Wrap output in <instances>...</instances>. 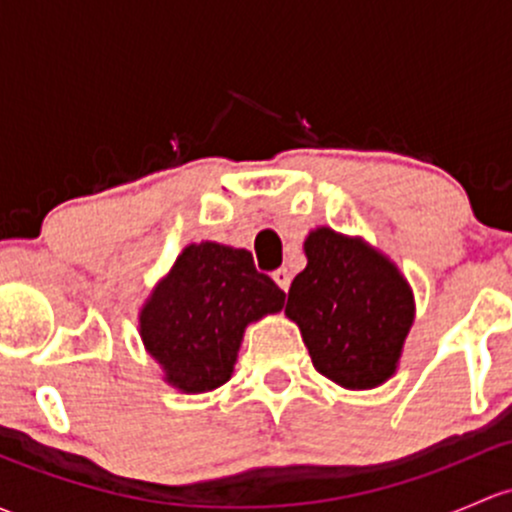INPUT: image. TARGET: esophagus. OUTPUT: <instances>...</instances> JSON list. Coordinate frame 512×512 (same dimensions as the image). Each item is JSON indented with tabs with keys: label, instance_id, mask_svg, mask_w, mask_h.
<instances>
[{
	"label": "esophagus",
	"instance_id": "1",
	"mask_svg": "<svg viewBox=\"0 0 512 512\" xmlns=\"http://www.w3.org/2000/svg\"><path fill=\"white\" fill-rule=\"evenodd\" d=\"M272 277H274V282L279 284V289H284V292H287L289 284H292V274H289L287 267H279V270H274Z\"/></svg>",
	"mask_w": 512,
	"mask_h": 512
}]
</instances>
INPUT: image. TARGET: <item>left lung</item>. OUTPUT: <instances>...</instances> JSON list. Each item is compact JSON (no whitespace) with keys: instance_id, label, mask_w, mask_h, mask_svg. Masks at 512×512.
Here are the masks:
<instances>
[{"instance_id":"1","label":"left lung","mask_w":512,"mask_h":512,"mask_svg":"<svg viewBox=\"0 0 512 512\" xmlns=\"http://www.w3.org/2000/svg\"><path fill=\"white\" fill-rule=\"evenodd\" d=\"M309 265L294 277L287 316L311 363L333 383L365 390L395 373L412 326V292L397 267L360 240L319 228L304 242Z\"/></svg>"}]
</instances>
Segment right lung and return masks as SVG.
<instances>
[{
    "mask_svg": "<svg viewBox=\"0 0 512 512\" xmlns=\"http://www.w3.org/2000/svg\"><path fill=\"white\" fill-rule=\"evenodd\" d=\"M284 297L247 250L188 245L144 306V346L179 390H215L230 380L245 326L282 309Z\"/></svg>",
    "mask_w": 512,
    "mask_h": 512,
    "instance_id": "obj_1",
    "label": "right lung"
}]
</instances>
